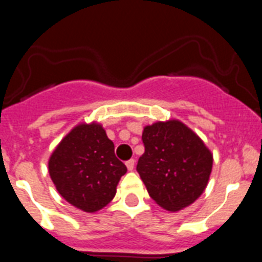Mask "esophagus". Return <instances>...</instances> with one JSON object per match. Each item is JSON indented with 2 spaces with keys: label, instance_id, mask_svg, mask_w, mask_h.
I'll return each instance as SVG.
<instances>
[{
  "label": "esophagus",
  "instance_id": "34e87169",
  "mask_svg": "<svg viewBox=\"0 0 262 262\" xmlns=\"http://www.w3.org/2000/svg\"><path fill=\"white\" fill-rule=\"evenodd\" d=\"M126 166L129 172H133L134 168H135V160H128V161L126 163Z\"/></svg>",
  "mask_w": 262,
  "mask_h": 262
}]
</instances>
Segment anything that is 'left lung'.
<instances>
[{
    "instance_id": "obj_1",
    "label": "left lung",
    "mask_w": 262,
    "mask_h": 262,
    "mask_svg": "<svg viewBox=\"0 0 262 262\" xmlns=\"http://www.w3.org/2000/svg\"><path fill=\"white\" fill-rule=\"evenodd\" d=\"M142 139L145 151L136 169L152 200L172 212L195 202L209 184L214 163L202 139L178 119L148 124Z\"/></svg>"
}]
</instances>
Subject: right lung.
<instances>
[{
    "mask_svg": "<svg viewBox=\"0 0 262 262\" xmlns=\"http://www.w3.org/2000/svg\"><path fill=\"white\" fill-rule=\"evenodd\" d=\"M126 172V165L115 157L114 143L96 120L76 124L48 159V173L57 193L90 214L113 201Z\"/></svg>",
    "mask_w": 262,
    "mask_h": 262,
    "instance_id": "obj_1",
    "label": "right lung"
}]
</instances>
